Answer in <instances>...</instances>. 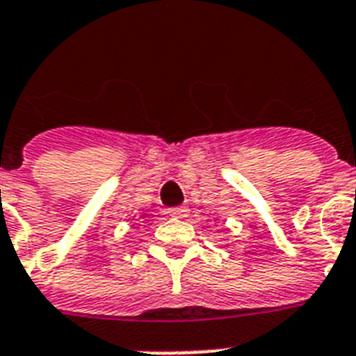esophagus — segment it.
I'll return each instance as SVG.
<instances>
[{
  "mask_svg": "<svg viewBox=\"0 0 356 356\" xmlns=\"http://www.w3.org/2000/svg\"><path fill=\"white\" fill-rule=\"evenodd\" d=\"M187 213H189V209H187V207H172V209H169V214H171V216H175V218H185V216H187Z\"/></svg>",
  "mask_w": 356,
  "mask_h": 356,
  "instance_id": "34e87169",
  "label": "esophagus"
}]
</instances>
